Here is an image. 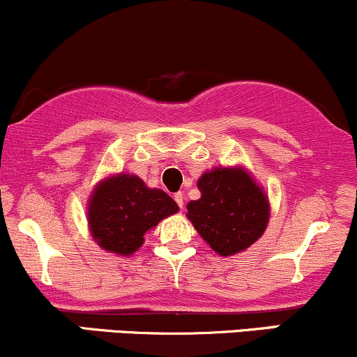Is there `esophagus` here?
<instances>
[{
    "label": "esophagus",
    "mask_w": 357,
    "mask_h": 357,
    "mask_svg": "<svg viewBox=\"0 0 357 357\" xmlns=\"http://www.w3.org/2000/svg\"><path fill=\"white\" fill-rule=\"evenodd\" d=\"M174 202L178 203L179 208H183V204H184V195H183V192H176V195H174Z\"/></svg>",
    "instance_id": "34e87169"
}]
</instances>
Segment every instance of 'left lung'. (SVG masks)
Returning <instances> with one entry per match:
<instances>
[{
	"label": "left lung",
	"mask_w": 357,
	"mask_h": 357,
	"mask_svg": "<svg viewBox=\"0 0 357 357\" xmlns=\"http://www.w3.org/2000/svg\"><path fill=\"white\" fill-rule=\"evenodd\" d=\"M202 198L186 206L196 231L221 257L252 247L267 230L270 202L247 167H215L198 179Z\"/></svg>",
	"instance_id": "left-lung-1"
}]
</instances>
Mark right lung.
<instances>
[{
    "mask_svg": "<svg viewBox=\"0 0 357 357\" xmlns=\"http://www.w3.org/2000/svg\"><path fill=\"white\" fill-rule=\"evenodd\" d=\"M92 238L105 252L130 257L144 243V235L179 206L167 192L146 186L136 174L117 173L93 188L87 203Z\"/></svg>",
    "mask_w": 357,
    "mask_h": 357,
    "instance_id": "add662e5",
    "label": "right lung"
}]
</instances>
